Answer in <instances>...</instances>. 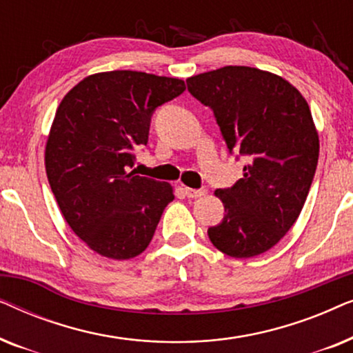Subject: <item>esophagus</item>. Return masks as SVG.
I'll return each instance as SVG.
<instances>
[{
    "label": "esophagus",
    "instance_id": "1",
    "mask_svg": "<svg viewBox=\"0 0 353 353\" xmlns=\"http://www.w3.org/2000/svg\"><path fill=\"white\" fill-rule=\"evenodd\" d=\"M185 194L191 199H196V197H202L207 194V190H194V188H185Z\"/></svg>",
    "mask_w": 353,
    "mask_h": 353
}]
</instances>
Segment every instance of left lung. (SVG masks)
Segmentation results:
<instances>
[{"mask_svg":"<svg viewBox=\"0 0 353 353\" xmlns=\"http://www.w3.org/2000/svg\"><path fill=\"white\" fill-rule=\"evenodd\" d=\"M186 83L214 110L230 152L249 161L233 188L215 191L225 216L207 234L230 257L267 252L296 223L315 175L320 139L310 108L288 80L255 67L226 65Z\"/></svg>","mask_w":353,"mask_h":353,"instance_id":"left-lung-1","label":"left lung"}]
</instances>
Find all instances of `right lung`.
<instances>
[{"label": "right lung", "mask_w": 353, "mask_h": 353, "mask_svg": "<svg viewBox=\"0 0 353 353\" xmlns=\"http://www.w3.org/2000/svg\"><path fill=\"white\" fill-rule=\"evenodd\" d=\"M185 81L137 70L85 77L56 110L45 148L51 191L72 231L96 254L137 257L173 201L170 183L139 176L133 152L148 143L154 109Z\"/></svg>", "instance_id": "1"}]
</instances>
